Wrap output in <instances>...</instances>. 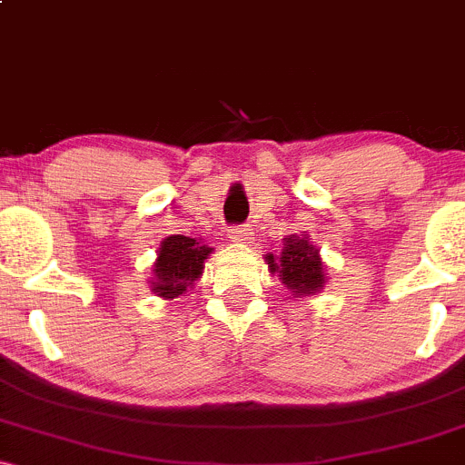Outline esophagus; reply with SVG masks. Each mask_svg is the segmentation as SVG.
Returning <instances> with one entry per match:
<instances>
[{"label": "esophagus", "mask_w": 465, "mask_h": 465, "mask_svg": "<svg viewBox=\"0 0 465 465\" xmlns=\"http://www.w3.org/2000/svg\"><path fill=\"white\" fill-rule=\"evenodd\" d=\"M251 227L249 225H236L229 229V238L233 240V242H247V240H251Z\"/></svg>", "instance_id": "1"}]
</instances>
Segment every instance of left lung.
Wrapping results in <instances>:
<instances>
[{
	"label": "left lung",
	"mask_w": 465,
	"mask_h": 465,
	"mask_svg": "<svg viewBox=\"0 0 465 465\" xmlns=\"http://www.w3.org/2000/svg\"><path fill=\"white\" fill-rule=\"evenodd\" d=\"M282 255H266V262L273 273H280L282 284H286L292 292L311 295L323 286V264L319 251L311 244L306 236L284 238Z\"/></svg>",
	"instance_id": "left-lung-1"
}]
</instances>
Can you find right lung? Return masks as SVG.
Wrapping results in <instances>:
<instances>
[{
  "label": "right lung",
  "mask_w": 465,
  "mask_h": 465,
  "mask_svg": "<svg viewBox=\"0 0 465 465\" xmlns=\"http://www.w3.org/2000/svg\"><path fill=\"white\" fill-rule=\"evenodd\" d=\"M212 253V247L196 242L188 236H168L159 249L154 264L153 291L165 300L183 295L203 273V262Z\"/></svg>",
  "instance_id": "obj_1"
}]
</instances>
